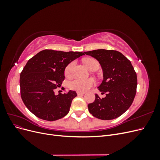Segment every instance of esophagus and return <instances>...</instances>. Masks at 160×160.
<instances>
[{
	"label": "esophagus",
	"instance_id": "esophagus-1",
	"mask_svg": "<svg viewBox=\"0 0 160 160\" xmlns=\"http://www.w3.org/2000/svg\"><path fill=\"white\" fill-rule=\"evenodd\" d=\"M77 95H83L84 94H85V93H83V92H80V91H78V92H77Z\"/></svg>",
	"mask_w": 160,
	"mask_h": 160
}]
</instances>
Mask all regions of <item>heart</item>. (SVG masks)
I'll return each instance as SVG.
<instances>
[{
  "instance_id": "obj_1",
  "label": "heart",
  "mask_w": 160,
  "mask_h": 160,
  "mask_svg": "<svg viewBox=\"0 0 160 160\" xmlns=\"http://www.w3.org/2000/svg\"><path fill=\"white\" fill-rule=\"evenodd\" d=\"M84 62L86 66L91 70L93 67L96 65L99 66L98 61L95 60L93 58H88V59H84ZM75 65V62H71L66 67L65 69V75H69L73 68ZM95 84V81L93 79H81V78H75L69 82V88L75 91L84 92L87 90H88L90 88Z\"/></svg>"
}]
</instances>
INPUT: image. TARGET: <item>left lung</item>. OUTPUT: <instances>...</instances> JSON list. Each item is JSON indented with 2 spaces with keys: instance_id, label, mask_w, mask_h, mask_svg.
Listing matches in <instances>:
<instances>
[{
  "instance_id": "obj_1",
  "label": "left lung",
  "mask_w": 160,
  "mask_h": 160,
  "mask_svg": "<svg viewBox=\"0 0 160 160\" xmlns=\"http://www.w3.org/2000/svg\"><path fill=\"white\" fill-rule=\"evenodd\" d=\"M84 53L101 65L103 79L98 88L107 93L102 99L95 95L94 102L88 105L89 113L102 120L119 117L129 108L136 93L137 75L133 67L117 51L97 49Z\"/></svg>"
}]
</instances>
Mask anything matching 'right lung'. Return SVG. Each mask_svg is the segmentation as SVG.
<instances>
[{
    "mask_svg": "<svg viewBox=\"0 0 160 160\" xmlns=\"http://www.w3.org/2000/svg\"><path fill=\"white\" fill-rule=\"evenodd\" d=\"M79 51L43 50L28 61L20 75L24 104L37 118L55 121L69 113L76 92L55 95L54 90L65 79V69L71 62L84 55Z\"/></svg>",
    "mask_w": 160,
    "mask_h": 160,
    "instance_id": "right-lung-1",
    "label": "right lung"
}]
</instances>
